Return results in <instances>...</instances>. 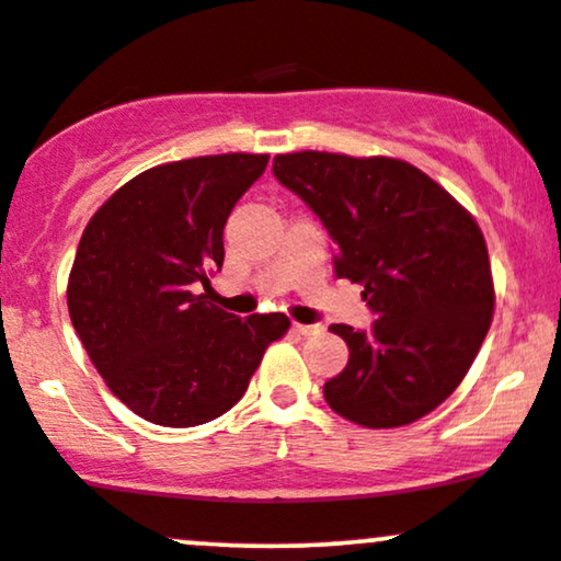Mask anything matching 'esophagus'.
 <instances>
[{
  "label": "esophagus",
  "instance_id": "1",
  "mask_svg": "<svg viewBox=\"0 0 561 561\" xmlns=\"http://www.w3.org/2000/svg\"><path fill=\"white\" fill-rule=\"evenodd\" d=\"M293 332H298V334H317V332H321V324H298V321H295Z\"/></svg>",
  "mask_w": 561,
  "mask_h": 561
}]
</instances>
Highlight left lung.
<instances>
[{
    "label": "left lung",
    "instance_id": "left-lung-1",
    "mask_svg": "<svg viewBox=\"0 0 561 561\" xmlns=\"http://www.w3.org/2000/svg\"><path fill=\"white\" fill-rule=\"evenodd\" d=\"M274 176L337 244L334 274L364 285L369 332L332 324L351 358L324 385L332 411L362 427L422 420L459 388L493 321L485 237L467 208L398 158L287 152Z\"/></svg>",
    "mask_w": 561,
    "mask_h": 561
}]
</instances>
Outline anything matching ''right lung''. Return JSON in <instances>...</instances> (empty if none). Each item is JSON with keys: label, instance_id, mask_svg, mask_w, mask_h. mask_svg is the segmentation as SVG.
I'll list each match as a JSON object with an SVG mask.
<instances>
[{"label": "right lung", "instance_id": "obj_1", "mask_svg": "<svg viewBox=\"0 0 561 561\" xmlns=\"http://www.w3.org/2000/svg\"><path fill=\"white\" fill-rule=\"evenodd\" d=\"M268 156L227 152L141 171L83 229L68 276V313L94 369L134 414L195 427L227 414L285 313L248 319L214 306L199 284L224 263L231 208Z\"/></svg>", "mask_w": 561, "mask_h": 561}]
</instances>
